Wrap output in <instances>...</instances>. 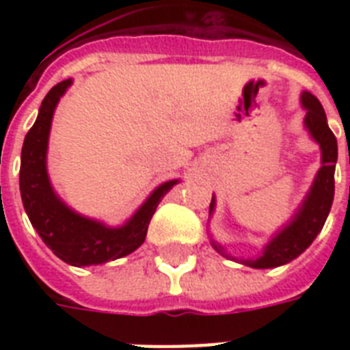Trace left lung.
I'll return each mask as SVG.
<instances>
[{
	"instance_id": "obj_1",
	"label": "left lung",
	"mask_w": 350,
	"mask_h": 350,
	"mask_svg": "<svg viewBox=\"0 0 350 350\" xmlns=\"http://www.w3.org/2000/svg\"><path fill=\"white\" fill-rule=\"evenodd\" d=\"M299 101L305 109V129L309 132V136L320 145L321 167L316 172L314 181L309 192L305 194L304 202L296 208V213L291 216L287 224L282 225L272 234L271 239L263 245L260 256L238 258V256L227 254V250L211 238V245L216 252L229 260L238 261L241 265L252 267V269H274V267L287 265L296 260L301 252H305V249H309V245L323 229L327 216L331 213L332 200H334V169L338 161L336 137L327 125L325 111L314 94L304 90ZM214 208H216V198L213 194L208 216H213Z\"/></svg>"
}]
</instances>
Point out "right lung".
<instances>
[{"label": "right lung", "mask_w": 350, "mask_h": 350, "mask_svg": "<svg viewBox=\"0 0 350 350\" xmlns=\"http://www.w3.org/2000/svg\"><path fill=\"white\" fill-rule=\"evenodd\" d=\"M70 85V78L54 85L41 101L38 118L27 132L21 148L19 192L30 224L59 260L72 267L101 265L131 254L145 241L156 207L180 180H169L156 187L136 213L118 227L68 207L52 187L46 170V152L54 111Z\"/></svg>", "instance_id": "obj_1"}]
</instances>
